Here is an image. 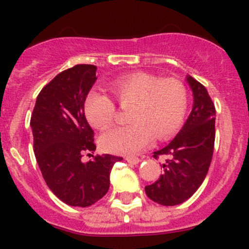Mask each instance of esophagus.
Wrapping results in <instances>:
<instances>
[{"label": "esophagus", "mask_w": 249, "mask_h": 249, "mask_svg": "<svg viewBox=\"0 0 249 249\" xmlns=\"http://www.w3.org/2000/svg\"><path fill=\"white\" fill-rule=\"evenodd\" d=\"M125 160H126L127 162H130V164H134V165L139 164V162L141 161L140 158H137V157H126L125 158Z\"/></svg>", "instance_id": "1"}]
</instances>
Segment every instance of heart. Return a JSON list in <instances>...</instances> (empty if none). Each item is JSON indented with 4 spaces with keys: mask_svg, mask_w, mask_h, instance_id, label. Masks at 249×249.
Returning <instances> with one entry per match:
<instances>
[{
    "mask_svg": "<svg viewBox=\"0 0 249 249\" xmlns=\"http://www.w3.org/2000/svg\"><path fill=\"white\" fill-rule=\"evenodd\" d=\"M112 89L120 107H131L127 118L132 123L113 127L100 137V145L106 152L135 154L148 147L154 136L171 137L184 120L188 92L180 80L139 72L115 79ZM84 110L96 129H106L117 117L115 102L99 90L88 94Z\"/></svg>",
    "mask_w": 249,
    "mask_h": 249,
    "instance_id": "obj_1",
    "label": "heart"
}]
</instances>
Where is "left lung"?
Listing matches in <instances>:
<instances>
[{
	"instance_id": "left-lung-1",
	"label": "left lung",
	"mask_w": 249,
	"mask_h": 249,
	"mask_svg": "<svg viewBox=\"0 0 249 249\" xmlns=\"http://www.w3.org/2000/svg\"><path fill=\"white\" fill-rule=\"evenodd\" d=\"M187 80L194 95L192 113L177 136L166 147L154 152L155 159L165 158L164 172L144 188L150 200L164 206L179 205L199 189L214 149V104L201 83L192 76Z\"/></svg>"
}]
</instances>
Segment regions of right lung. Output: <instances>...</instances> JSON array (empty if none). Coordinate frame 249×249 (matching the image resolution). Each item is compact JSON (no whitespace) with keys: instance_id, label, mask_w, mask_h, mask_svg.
<instances>
[{"instance_id":"obj_1","label":"right lung","mask_w":249,"mask_h":249,"mask_svg":"<svg viewBox=\"0 0 249 249\" xmlns=\"http://www.w3.org/2000/svg\"><path fill=\"white\" fill-rule=\"evenodd\" d=\"M96 77L94 65H76L60 72L41 90L30 125L37 164L49 189L62 202L88 207L106 195L113 165L123 158L94 154V131L84 104ZM90 155V154H88Z\"/></svg>"}]
</instances>
